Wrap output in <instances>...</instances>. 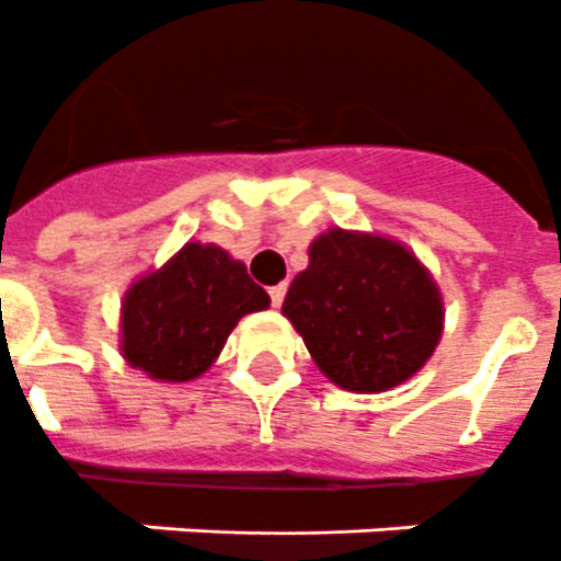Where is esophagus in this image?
I'll use <instances>...</instances> for the list:
<instances>
[{"mask_svg": "<svg viewBox=\"0 0 561 561\" xmlns=\"http://www.w3.org/2000/svg\"><path fill=\"white\" fill-rule=\"evenodd\" d=\"M268 298H272V307H280V304H284V298H286V284L272 286V289H268Z\"/></svg>", "mask_w": 561, "mask_h": 561, "instance_id": "obj_1", "label": "esophagus"}]
</instances>
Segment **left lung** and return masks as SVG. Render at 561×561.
<instances>
[{"label":"left lung","mask_w":561,"mask_h":561,"mask_svg":"<svg viewBox=\"0 0 561 561\" xmlns=\"http://www.w3.org/2000/svg\"><path fill=\"white\" fill-rule=\"evenodd\" d=\"M318 370L353 393L408 382L443 335V295L432 272L400 240L327 228L309 243L280 307Z\"/></svg>","instance_id":"1"}]
</instances>
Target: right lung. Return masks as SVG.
<instances>
[{"instance_id": "1", "label": "right lung", "mask_w": 561, "mask_h": 561, "mask_svg": "<svg viewBox=\"0 0 561 561\" xmlns=\"http://www.w3.org/2000/svg\"><path fill=\"white\" fill-rule=\"evenodd\" d=\"M266 307V289L249 277L243 260L191 240L127 286L121 356L156 382H191L217 362L237 321Z\"/></svg>"}]
</instances>
